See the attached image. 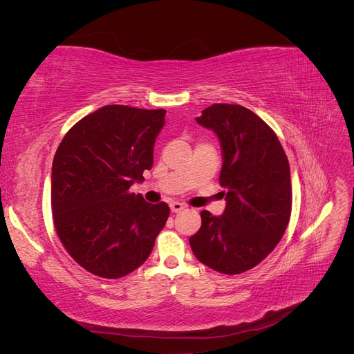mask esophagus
I'll list each match as a JSON object with an SVG mask.
<instances>
[{
	"instance_id": "34e87169",
	"label": "esophagus",
	"mask_w": 354,
	"mask_h": 354,
	"mask_svg": "<svg viewBox=\"0 0 354 354\" xmlns=\"http://www.w3.org/2000/svg\"><path fill=\"white\" fill-rule=\"evenodd\" d=\"M185 208H186V207H185L181 202H171V203H169V209L173 211V212H180V211H183Z\"/></svg>"
}]
</instances>
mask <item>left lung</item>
<instances>
[{
	"label": "left lung",
	"instance_id": "8db88e82",
	"mask_svg": "<svg viewBox=\"0 0 354 354\" xmlns=\"http://www.w3.org/2000/svg\"><path fill=\"white\" fill-rule=\"evenodd\" d=\"M196 122L220 140L226 209L218 217L202 211V226L189 242L202 264L239 274L261 263L283 236L292 207L289 162L272 128L243 106L214 103Z\"/></svg>",
	"mask_w": 354,
	"mask_h": 354
}]
</instances>
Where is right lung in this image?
I'll use <instances>...</instances> for the list:
<instances>
[{"instance_id":"right-lung-1","label":"right lung","mask_w":354,"mask_h":354,"mask_svg":"<svg viewBox=\"0 0 354 354\" xmlns=\"http://www.w3.org/2000/svg\"><path fill=\"white\" fill-rule=\"evenodd\" d=\"M164 109L108 104L63 137L51 167V211L57 236L85 270L118 279L140 267L169 216L165 202L130 194L153 165Z\"/></svg>"}]
</instances>
